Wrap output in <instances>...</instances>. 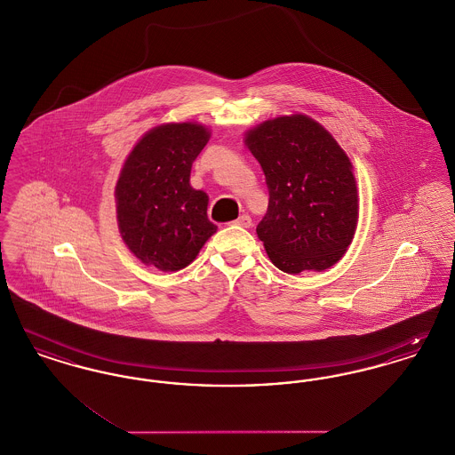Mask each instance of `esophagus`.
<instances>
[{"label": "esophagus", "instance_id": "1", "mask_svg": "<svg viewBox=\"0 0 455 455\" xmlns=\"http://www.w3.org/2000/svg\"><path fill=\"white\" fill-rule=\"evenodd\" d=\"M234 223L238 225V227H242V228H249V227L252 225V220H251L249 215H242V217L237 218Z\"/></svg>", "mask_w": 455, "mask_h": 455}]
</instances>
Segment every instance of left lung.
Masks as SVG:
<instances>
[{"mask_svg":"<svg viewBox=\"0 0 455 455\" xmlns=\"http://www.w3.org/2000/svg\"><path fill=\"white\" fill-rule=\"evenodd\" d=\"M269 204L256 232L271 262L290 275L325 271L347 254L358 225V189L347 152L321 123L291 114L245 131Z\"/></svg>","mask_w":455,"mask_h":455,"instance_id":"left-lung-1","label":"left lung"}]
</instances>
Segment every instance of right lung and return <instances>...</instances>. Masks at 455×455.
Segmentation results:
<instances>
[{"mask_svg":"<svg viewBox=\"0 0 455 455\" xmlns=\"http://www.w3.org/2000/svg\"><path fill=\"white\" fill-rule=\"evenodd\" d=\"M212 130L167 123L147 131L126 156L116 182V213L131 254L164 273L189 266L217 232L208 220V195L189 182L196 156Z\"/></svg>","mask_w":455,"mask_h":455,"instance_id":"obj_1","label":"right lung"}]
</instances>
